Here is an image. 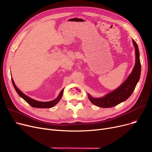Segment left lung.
<instances>
[{
  "mask_svg": "<svg viewBox=\"0 0 152 152\" xmlns=\"http://www.w3.org/2000/svg\"><path fill=\"white\" fill-rule=\"evenodd\" d=\"M132 42L135 47V63L131 73L120 86L107 94L105 97L93 98L88 94L89 99L94 105L102 108L113 107L126 100L134 92L140 79L141 64L137 44L134 39H132Z\"/></svg>",
  "mask_w": 152,
  "mask_h": 152,
  "instance_id": "1",
  "label": "left lung"
}]
</instances>
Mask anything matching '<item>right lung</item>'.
Instances as JSON below:
<instances>
[{"label": "right lung", "instance_id": "obj_1", "mask_svg": "<svg viewBox=\"0 0 152 152\" xmlns=\"http://www.w3.org/2000/svg\"><path fill=\"white\" fill-rule=\"evenodd\" d=\"M12 81L13 83V85L15 87V89L17 91V92L18 93V94L20 95V96L23 98L24 100H25L29 105H30L31 107H34V108H50L51 107H53V106H55L57 103L60 100V99L62 97L63 95V90L64 89H63L59 95L58 96V97L57 99H55V100H52V101H50V102H39V101H37L33 99H31L30 97H29L27 95H26L25 94H23L20 89H18V87L16 86L13 79L12 78Z\"/></svg>", "mask_w": 152, "mask_h": 152}]
</instances>
